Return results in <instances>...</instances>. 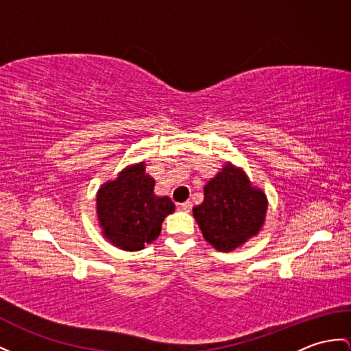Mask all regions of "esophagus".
<instances>
[{"instance_id": "1", "label": "esophagus", "mask_w": 351, "mask_h": 351, "mask_svg": "<svg viewBox=\"0 0 351 351\" xmlns=\"http://www.w3.org/2000/svg\"><path fill=\"white\" fill-rule=\"evenodd\" d=\"M192 207H193V204H192L191 201H186V202L178 204V208L183 210V211H187V213H189V211L192 210Z\"/></svg>"}]
</instances>
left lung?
<instances>
[{
  "label": "left lung",
  "mask_w": 351,
  "mask_h": 351,
  "mask_svg": "<svg viewBox=\"0 0 351 351\" xmlns=\"http://www.w3.org/2000/svg\"><path fill=\"white\" fill-rule=\"evenodd\" d=\"M267 208V195L228 162L204 186V202L193 208V217L205 241L219 252H232L259 234Z\"/></svg>",
  "instance_id": "8db88e82"
}]
</instances>
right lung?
Instances as JSON below:
<instances>
[{
    "mask_svg": "<svg viewBox=\"0 0 351 351\" xmlns=\"http://www.w3.org/2000/svg\"><path fill=\"white\" fill-rule=\"evenodd\" d=\"M168 196L155 195V180L146 164L126 167L116 180L102 184L97 193V215L102 235L126 252L144 249L160 234L162 221L174 213Z\"/></svg>",
    "mask_w": 351,
    "mask_h": 351,
    "instance_id": "1",
    "label": "right lung"
}]
</instances>
